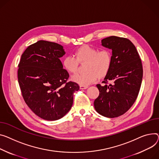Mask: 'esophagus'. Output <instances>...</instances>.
<instances>
[{"label":"esophagus","mask_w":159,"mask_h":159,"mask_svg":"<svg viewBox=\"0 0 159 159\" xmlns=\"http://www.w3.org/2000/svg\"><path fill=\"white\" fill-rule=\"evenodd\" d=\"M88 88V86H80V89H86Z\"/></svg>","instance_id":"34e87169"}]
</instances>
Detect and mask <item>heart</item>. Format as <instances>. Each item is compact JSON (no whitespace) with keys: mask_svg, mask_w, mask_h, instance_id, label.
Returning a JSON list of instances; mask_svg holds the SVG:
<instances>
[{"mask_svg":"<svg viewBox=\"0 0 159 159\" xmlns=\"http://www.w3.org/2000/svg\"><path fill=\"white\" fill-rule=\"evenodd\" d=\"M87 62L86 73H77L72 76L73 81L81 86H88L96 81L98 77H105L109 71L112 62V54L109 50H100L89 45H84L75 52V56L70 55L62 60V66L68 73L77 71L79 62Z\"/></svg>","mask_w":159,"mask_h":159,"instance_id":"heart-1","label":"heart"}]
</instances>
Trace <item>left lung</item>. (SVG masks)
Listing matches in <instances>:
<instances>
[{"instance_id":"obj_1","label":"left lung","mask_w":159,"mask_h":159,"mask_svg":"<svg viewBox=\"0 0 159 159\" xmlns=\"http://www.w3.org/2000/svg\"><path fill=\"white\" fill-rule=\"evenodd\" d=\"M102 45L112 50V62L103 85H97L100 94L94 106L100 114L113 118L128 111L137 99L143 66L135 47L129 39L112 36L103 39Z\"/></svg>"}]
</instances>
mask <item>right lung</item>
<instances>
[{
  "mask_svg": "<svg viewBox=\"0 0 159 159\" xmlns=\"http://www.w3.org/2000/svg\"><path fill=\"white\" fill-rule=\"evenodd\" d=\"M65 54L58 43L40 40L29 46L18 64V80L28 107L39 118L54 121L71 108L78 84L68 82L69 74L60 57Z\"/></svg>",
  "mask_w": 159,
  "mask_h": 159,
  "instance_id": "right-lung-1",
  "label": "right lung"
}]
</instances>
